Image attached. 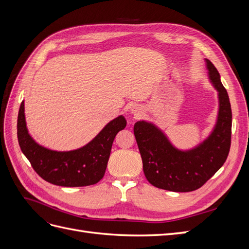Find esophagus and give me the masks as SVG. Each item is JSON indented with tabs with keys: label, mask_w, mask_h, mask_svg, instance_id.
Wrapping results in <instances>:
<instances>
[{
	"label": "esophagus",
	"mask_w": 249,
	"mask_h": 249,
	"mask_svg": "<svg viewBox=\"0 0 249 249\" xmlns=\"http://www.w3.org/2000/svg\"><path fill=\"white\" fill-rule=\"evenodd\" d=\"M132 114H134L136 117H140L142 114V109L139 106H133L131 109Z\"/></svg>",
	"instance_id": "obj_1"
}]
</instances>
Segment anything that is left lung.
Returning <instances> with one entry per match:
<instances>
[{"mask_svg": "<svg viewBox=\"0 0 249 249\" xmlns=\"http://www.w3.org/2000/svg\"><path fill=\"white\" fill-rule=\"evenodd\" d=\"M210 82L218 92V115L209 136L190 149H179L153 123L139 120L134 125L143 172L148 182L160 189L190 192L200 188L227 160L231 136V109L220 74L206 59Z\"/></svg>", "mask_w": 249, "mask_h": 249, "instance_id": "1", "label": "left lung"}]
</instances>
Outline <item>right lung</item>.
<instances>
[{
	"label": "right lung",
	"instance_id": "obj_1",
	"mask_svg": "<svg viewBox=\"0 0 249 249\" xmlns=\"http://www.w3.org/2000/svg\"><path fill=\"white\" fill-rule=\"evenodd\" d=\"M125 125V118L119 115L105 125L86 145L69 152L52 150L30 136L22 101L18 116V139L22 154L44 180L62 187H83L96 184L103 178L113 141Z\"/></svg>",
	"mask_w": 249,
	"mask_h": 249
}]
</instances>
